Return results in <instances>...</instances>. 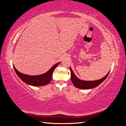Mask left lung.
<instances>
[{"label":"left lung","instance_id":"left-lung-1","mask_svg":"<svg viewBox=\"0 0 126 126\" xmlns=\"http://www.w3.org/2000/svg\"><path fill=\"white\" fill-rule=\"evenodd\" d=\"M69 69H70L71 71V78L73 84L74 85L75 87L82 89H88L96 87L99 86L100 83H102L107 78L110 72H109L105 77L102 78V79L100 80L94 81H85L80 80L79 78H77L76 75L74 74V72H73L71 67H69Z\"/></svg>","mask_w":126,"mask_h":126}]
</instances>
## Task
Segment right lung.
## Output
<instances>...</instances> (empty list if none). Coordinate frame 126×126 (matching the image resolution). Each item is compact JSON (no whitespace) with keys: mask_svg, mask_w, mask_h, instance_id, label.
Listing matches in <instances>:
<instances>
[{"mask_svg":"<svg viewBox=\"0 0 126 126\" xmlns=\"http://www.w3.org/2000/svg\"><path fill=\"white\" fill-rule=\"evenodd\" d=\"M60 63H57L49 69V71L45 73L38 75H29L25 74L19 72L13 65V68L17 74L18 77L24 81L25 83L29 85L33 86H43L46 85L50 82L51 81L53 73L55 68Z\"/></svg>","mask_w":126,"mask_h":126,"instance_id":"right-lung-1","label":"right lung"}]
</instances>
